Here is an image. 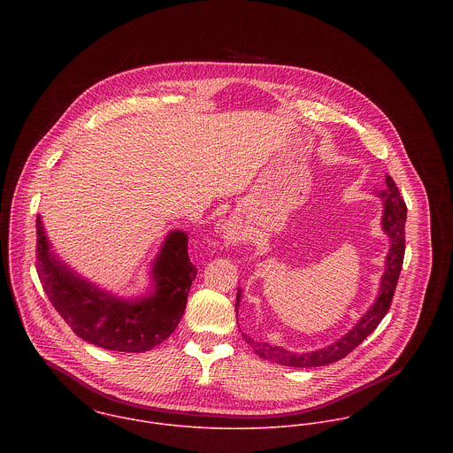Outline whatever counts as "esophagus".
Wrapping results in <instances>:
<instances>
[{"label":"esophagus","mask_w":453,"mask_h":453,"mask_svg":"<svg viewBox=\"0 0 453 453\" xmlns=\"http://www.w3.org/2000/svg\"><path fill=\"white\" fill-rule=\"evenodd\" d=\"M226 239L230 241V242H241L242 239H244V234L237 228V226H228V230H226Z\"/></svg>","instance_id":"1"}]
</instances>
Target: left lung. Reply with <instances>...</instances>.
<instances>
[{
  "mask_svg": "<svg viewBox=\"0 0 453 453\" xmlns=\"http://www.w3.org/2000/svg\"><path fill=\"white\" fill-rule=\"evenodd\" d=\"M386 185H388L386 192L380 194V196L384 198V205H386V211L382 216V225L390 237V251L388 255V268L382 277L380 295H379L375 305L368 311L366 316H363V319L356 324V327L349 334H345L343 338H340L338 342H334L333 345H329L326 349L309 352V354H293V352L282 350L279 347H272L266 342L255 340L250 334H244V340L250 345H253V349L259 357H263L266 361H273L282 366H293V368L326 366V365L336 363V361L343 359L347 354H350L359 343H363V340H366V336H370L377 329V326L386 318V314L390 309V303H392L395 286H397V279H399L403 258H404V250H406V246H404L406 203H404L403 196L399 195V190L390 176L386 178ZM237 303H239V295H237Z\"/></svg>",
  "mask_w": 453,
  "mask_h": 453,
  "instance_id": "8db88e82",
  "label": "left lung"
}]
</instances>
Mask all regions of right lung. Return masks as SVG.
I'll list each match as a JSON object with an SVG mask.
<instances>
[{
  "instance_id": "1",
  "label": "right lung",
  "mask_w": 453,
  "mask_h": 453,
  "mask_svg": "<svg viewBox=\"0 0 453 453\" xmlns=\"http://www.w3.org/2000/svg\"><path fill=\"white\" fill-rule=\"evenodd\" d=\"M36 272L54 309L67 326L88 343L117 352H146L173 334L187 307L196 275L188 257V237L173 232L155 263L157 291L139 302L117 300L61 265L36 216Z\"/></svg>"
}]
</instances>
